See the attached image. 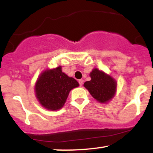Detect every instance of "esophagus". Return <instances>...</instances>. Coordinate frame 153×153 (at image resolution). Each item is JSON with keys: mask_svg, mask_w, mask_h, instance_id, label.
Here are the masks:
<instances>
[{"mask_svg": "<svg viewBox=\"0 0 153 153\" xmlns=\"http://www.w3.org/2000/svg\"><path fill=\"white\" fill-rule=\"evenodd\" d=\"M78 83L79 85H80V86H82V84H83V80H81V79H80V80H78Z\"/></svg>", "mask_w": 153, "mask_h": 153, "instance_id": "1", "label": "esophagus"}]
</instances>
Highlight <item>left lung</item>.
<instances>
[{"mask_svg": "<svg viewBox=\"0 0 153 153\" xmlns=\"http://www.w3.org/2000/svg\"><path fill=\"white\" fill-rule=\"evenodd\" d=\"M91 80L84 83L95 99L101 103H106L114 96L117 88V82L110 75H107L95 68L91 73Z\"/></svg>", "mask_w": 153, "mask_h": 153, "instance_id": "8db88e82", "label": "left lung"}]
</instances>
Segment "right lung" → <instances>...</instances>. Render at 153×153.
Segmentation results:
<instances>
[{
  "label": "right lung",
  "mask_w": 153,
  "mask_h": 153,
  "mask_svg": "<svg viewBox=\"0 0 153 153\" xmlns=\"http://www.w3.org/2000/svg\"><path fill=\"white\" fill-rule=\"evenodd\" d=\"M79 85L78 81L62 73L61 67L40 75L35 85L37 99L45 108L56 111L64 106L69 92Z\"/></svg>",
  "instance_id": "add662e5"
}]
</instances>
